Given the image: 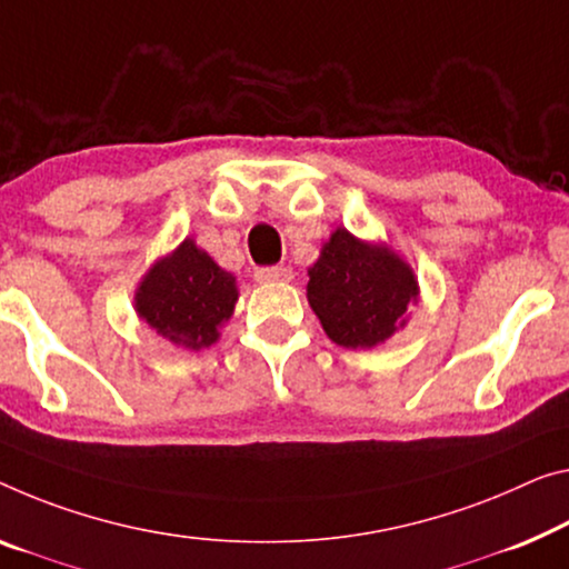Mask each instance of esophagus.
<instances>
[{
  "label": "esophagus",
  "mask_w": 569,
  "mask_h": 569,
  "mask_svg": "<svg viewBox=\"0 0 569 569\" xmlns=\"http://www.w3.org/2000/svg\"><path fill=\"white\" fill-rule=\"evenodd\" d=\"M257 282H290L292 269L287 267H259L254 269Z\"/></svg>",
  "instance_id": "obj_1"
}]
</instances>
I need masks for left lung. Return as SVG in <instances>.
<instances>
[{"instance_id": "8db88e82", "label": "left lung", "mask_w": 569, "mask_h": 569, "mask_svg": "<svg viewBox=\"0 0 569 569\" xmlns=\"http://www.w3.org/2000/svg\"><path fill=\"white\" fill-rule=\"evenodd\" d=\"M308 302L333 343L373 348L407 322L419 287L412 267L387 243L336 229L308 269Z\"/></svg>"}]
</instances>
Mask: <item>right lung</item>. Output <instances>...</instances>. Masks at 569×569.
<instances>
[{"mask_svg": "<svg viewBox=\"0 0 569 569\" xmlns=\"http://www.w3.org/2000/svg\"><path fill=\"white\" fill-rule=\"evenodd\" d=\"M236 300V277L186 239L142 277L134 308L170 343L200 351L221 336L218 330L233 315Z\"/></svg>", "mask_w": 569, "mask_h": 569, "instance_id": "add662e5", "label": "right lung"}]
</instances>
